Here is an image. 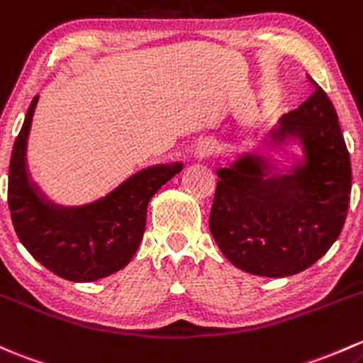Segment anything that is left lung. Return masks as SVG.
Returning <instances> with one entry per match:
<instances>
[{"instance_id": "8db88e82", "label": "left lung", "mask_w": 363, "mask_h": 363, "mask_svg": "<svg viewBox=\"0 0 363 363\" xmlns=\"http://www.w3.org/2000/svg\"><path fill=\"white\" fill-rule=\"evenodd\" d=\"M269 137L278 146L301 147L292 169L243 155L217 170L208 228L236 268L281 278L310 268L337 240L350 207L352 163L337 113L316 83Z\"/></svg>"}]
</instances>
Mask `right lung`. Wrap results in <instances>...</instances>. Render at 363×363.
<instances>
[{
	"label": "right lung",
	"instance_id": "obj_1",
	"mask_svg": "<svg viewBox=\"0 0 363 363\" xmlns=\"http://www.w3.org/2000/svg\"><path fill=\"white\" fill-rule=\"evenodd\" d=\"M38 95L15 139L9 170V207L22 245L38 262L69 281H95L132 261L146 230L147 203L182 163L152 165L82 207L48 201L33 184L26 163Z\"/></svg>",
	"mask_w": 363,
	"mask_h": 363
}]
</instances>
